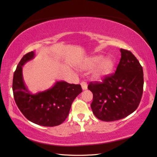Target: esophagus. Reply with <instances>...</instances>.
Segmentation results:
<instances>
[{
    "label": "esophagus",
    "mask_w": 157,
    "mask_h": 157,
    "mask_svg": "<svg viewBox=\"0 0 157 157\" xmlns=\"http://www.w3.org/2000/svg\"><path fill=\"white\" fill-rule=\"evenodd\" d=\"M81 86H82V88L83 90H86L88 88V86H87V83L85 82H81Z\"/></svg>",
    "instance_id": "34e87169"
}]
</instances>
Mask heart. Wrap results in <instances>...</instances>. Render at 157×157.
<instances>
[{"mask_svg":"<svg viewBox=\"0 0 157 157\" xmlns=\"http://www.w3.org/2000/svg\"><path fill=\"white\" fill-rule=\"evenodd\" d=\"M96 66L97 67L93 71V76L96 79H100L111 73L114 68L115 62L114 60L109 56L103 59L102 56H95L86 60L82 68L84 69H92Z\"/></svg>","mask_w":157,"mask_h":157,"instance_id":"obj_1","label":"heart"}]
</instances>
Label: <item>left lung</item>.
Instances as JSON below:
<instances>
[{"label":"left lung","mask_w":157,"mask_h":157,"mask_svg":"<svg viewBox=\"0 0 157 157\" xmlns=\"http://www.w3.org/2000/svg\"><path fill=\"white\" fill-rule=\"evenodd\" d=\"M121 59L115 73L102 82H90L91 109L98 119L113 121L134 112L140 102L144 86L141 65L132 53L121 48Z\"/></svg>","instance_id":"left-lung-1"}]
</instances>
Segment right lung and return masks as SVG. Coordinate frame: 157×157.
Here are the masks:
<instances>
[{"mask_svg": "<svg viewBox=\"0 0 157 157\" xmlns=\"http://www.w3.org/2000/svg\"><path fill=\"white\" fill-rule=\"evenodd\" d=\"M32 51L23 56L13 75V92L20 111L29 121L36 124L53 127L67 117L74 99L82 92L79 84L56 82L52 88L32 94L23 81L22 67L35 57Z\"/></svg>", "mask_w": 157, "mask_h": 157, "instance_id": "add662e5", "label": "right lung"}]
</instances>
